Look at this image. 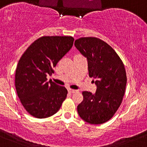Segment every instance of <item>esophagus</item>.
Wrapping results in <instances>:
<instances>
[{
    "instance_id": "34e87169",
    "label": "esophagus",
    "mask_w": 147,
    "mask_h": 147,
    "mask_svg": "<svg viewBox=\"0 0 147 147\" xmlns=\"http://www.w3.org/2000/svg\"><path fill=\"white\" fill-rule=\"evenodd\" d=\"M68 91H69V93H76V90H74V89L69 88V89H68Z\"/></svg>"
}]
</instances>
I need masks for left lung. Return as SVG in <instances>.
<instances>
[{"mask_svg":"<svg viewBox=\"0 0 147 147\" xmlns=\"http://www.w3.org/2000/svg\"><path fill=\"white\" fill-rule=\"evenodd\" d=\"M74 45L87 59L88 75L94 78L97 86L93 94L83 92L84 100L77 107L78 113L88 123H105L122 103L127 84L125 66L115 51L100 39L81 37Z\"/></svg>","mask_w":147,"mask_h":147,"instance_id":"left-lung-1","label":"left lung"}]
</instances>
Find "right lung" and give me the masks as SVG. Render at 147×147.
<instances>
[{"instance_id": "1", "label": "right lung", "mask_w": 147, "mask_h": 147, "mask_svg": "<svg viewBox=\"0 0 147 147\" xmlns=\"http://www.w3.org/2000/svg\"><path fill=\"white\" fill-rule=\"evenodd\" d=\"M74 37L45 36L34 41L18 61L15 84L18 98L29 114L47 118L57 113L68 91L47 76L71 49Z\"/></svg>"}]
</instances>
